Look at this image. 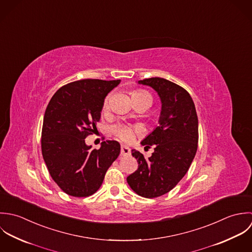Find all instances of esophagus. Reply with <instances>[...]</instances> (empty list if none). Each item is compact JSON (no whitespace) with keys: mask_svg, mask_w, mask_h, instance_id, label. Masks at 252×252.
Masks as SVG:
<instances>
[{"mask_svg":"<svg viewBox=\"0 0 252 252\" xmlns=\"http://www.w3.org/2000/svg\"><path fill=\"white\" fill-rule=\"evenodd\" d=\"M121 155L122 156H128V155H130V149L127 146L122 145V147H121Z\"/></svg>","mask_w":252,"mask_h":252,"instance_id":"34e87169","label":"esophagus"}]
</instances>
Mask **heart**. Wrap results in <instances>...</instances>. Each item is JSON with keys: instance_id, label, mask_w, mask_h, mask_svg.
I'll list each match as a JSON object with an SVG mask.
<instances>
[{"instance_id": "heart-1", "label": "heart", "mask_w": 252, "mask_h": 252, "mask_svg": "<svg viewBox=\"0 0 252 252\" xmlns=\"http://www.w3.org/2000/svg\"><path fill=\"white\" fill-rule=\"evenodd\" d=\"M131 98L132 100H147L150 101L152 104L151 94L143 90H135L131 93ZM109 97H106L103 101L102 110L105 111L108 107ZM111 131L119 138H121L124 141H131L134 138V135L137 131V128L132 126L124 125V124H117L110 127Z\"/></svg>"}]
</instances>
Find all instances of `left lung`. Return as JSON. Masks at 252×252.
Masks as SVG:
<instances>
[{
  "label": "left lung",
  "instance_id": "1",
  "mask_svg": "<svg viewBox=\"0 0 252 252\" xmlns=\"http://www.w3.org/2000/svg\"><path fill=\"white\" fill-rule=\"evenodd\" d=\"M150 86L161 101L159 126L141 144L149 149L150 158L131 150L138 169L126 181L139 196L153 199L172 190L187 173L198 149L199 122L196 107L189 93L182 87L162 78L138 82Z\"/></svg>",
  "mask_w": 252,
  "mask_h": 252
}]
</instances>
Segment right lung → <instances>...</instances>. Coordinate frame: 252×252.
I'll use <instances>...</instances> for the list:
<instances>
[{
	"mask_svg": "<svg viewBox=\"0 0 252 252\" xmlns=\"http://www.w3.org/2000/svg\"><path fill=\"white\" fill-rule=\"evenodd\" d=\"M120 82L85 79L69 83L53 94L46 109L42 154L51 178L67 195L94 194L120 155L118 141H103L99 149L92 150L85 140L97 130L104 98Z\"/></svg>",
	"mask_w": 252,
	"mask_h": 252,
	"instance_id": "1",
	"label": "right lung"
}]
</instances>
